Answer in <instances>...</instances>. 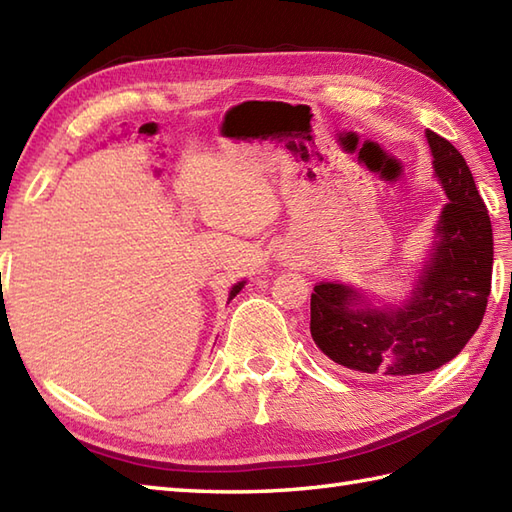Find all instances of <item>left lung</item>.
<instances>
[{
	"instance_id": "obj_1",
	"label": "left lung",
	"mask_w": 512,
	"mask_h": 512,
	"mask_svg": "<svg viewBox=\"0 0 512 512\" xmlns=\"http://www.w3.org/2000/svg\"><path fill=\"white\" fill-rule=\"evenodd\" d=\"M427 140L449 204L413 299L398 310L358 308L363 299L356 290L330 281L314 286L310 299V334L319 350L372 380L449 363L480 328L491 295L493 228L486 204L460 151L431 129Z\"/></svg>"
}]
</instances>
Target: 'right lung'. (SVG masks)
<instances>
[{"mask_svg":"<svg viewBox=\"0 0 512 512\" xmlns=\"http://www.w3.org/2000/svg\"><path fill=\"white\" fill-rule=\"evenodd\" d=\"M242 286H244V284H237V286H233V290H231V297H228V301H231V299L237 295V292L242 290Z\"/></svg>","mask_w":512,"mask_h":512,"instance_id":"right-lung-1","label":"right lung"}]
</instances>
